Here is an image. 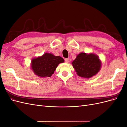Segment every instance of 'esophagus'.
Wrapping results in <instances>:
<instances>
[{
	"label": "esophagus",
	"instance_id": "esophagus-1",
	"mask_svg": "<svg viewBox=\"0 0 127 127\" xmlns=\"http://www.w3.org/2000/svg\"><path fill=\"white\" fill-rule=\"evenodd\" d=\"M69 61V60L68 58H66L64 59V62L66 63H68Z\"/></svg>",
	"mask_w": 127,
	"mask_h": 127
}]
</instances>
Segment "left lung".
Segmentation results:
<instances>
[{"mask_svg": "<svg viewBox=\"0 0 127 127\" xmlns=\"http://www.w3.org/2000/svg\"><path fill=\"white\" fill-rule=\"evenodd\" d=\"M72 66L79 76L90 78L100 70L101 64L98 56L93 53H80L72 61Z\"/></svg>", "mask_w": 127, "mask_h": 127, "instance_id": "1", "label": "left lung"}]
</instances>
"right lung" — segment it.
I'll return each instance as SVG.
<instances>
[{
    "label": "right lung",
    "instance_id": "obj_1",
    "mask_svg": "<svg viewBox=\"0 0 127 127\" xmlns=\"http://www.w3.org/2000/svg\"><path fill=\"white\" fill-rule=\"evenodd\" d=\"M64 62V60L61 57L45 53L41 57L33 59L31 66L35 75L41 77H50L54 73L58 65Z\"/></svg>",
    "mask_w": 127,
    "mask_h": 127
}]
</instances>
